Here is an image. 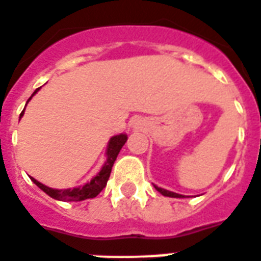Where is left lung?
Returning a JSON list of instances; mask_svg holds the SVG:
<instances>
[{"instance_id":"obj_1","label":"left lung","mask_w":261,"mask_h":261,"mask_svg":"<svg viewBox=\"0 0 261 261\" xmlns=\"http://www.w3.org/2000/svg\"><path fill=\"white\" fill-rule=\"evenodd\" d=\"M155 188H156V191H159L162 195H164V196H170V198H183L181 195L175 194V192H171V191H167V190H163V188L156 187V186H155Z\"/></svg>"}]
</instances>
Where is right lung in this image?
Returning <instances> with one entry per match:
<instances>
[{"label": "right lung", "mask_w": 261, "mask_h": 261, "mask_svg": "<svg viewBox=\"0 0 261 261\" xmlns=\"http://www.w3.org/2000/svg\"><path fill=\"white\" fill-rule=\"evenodd\" d=\"M39 89H37L33 95L38 91ZM32 95V97H33ZM32 97L28 99L29 102L32 99ZM23 111L25 109L22 110L19 118L23 115ZM127 141V137L124 134H120V135H115L110 139V143H109V147H107V161L105 163V166L102 167L99 174L93 178V180L87 183V185L82 186V187H78V188H67V190H54V188H50V187H46L43 186L42 183H39L34 178H30L37 186H38L43 192L51 196L53 199H57V200H62V201H81V200H85V199H90V198H95L98 194H99L107 185V180L110 178V174H111V168H113V164L117 159L118 154H119L120 148L123 147V144L126 143Z\"/></svg>", "instance_id": "right-lung-1"}]
</instances>
